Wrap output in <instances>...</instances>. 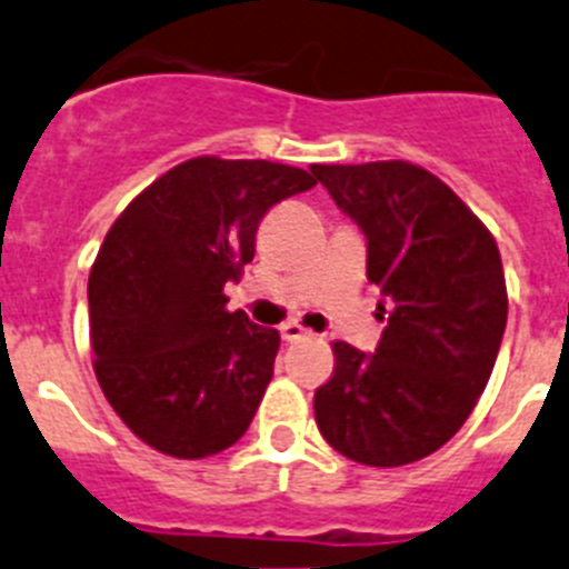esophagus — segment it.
I'll return each mask as SVG.
<instances>
[{
  "label": "esophagus",
  "instance_id": "1",
  "mask_svg": "<svg viewBox=\"0 0 569 569\" xmlns=\"http://www.w3.org/2000/svg\"><path fill=\"white\" fill-rule=\"evenodd\" d=\"M306 329L303 326L298 323V320H286L283 326H280V338L286 340V343H295V340H300V338H306Z\"/></svg>",
  "mask_w": 569,
  "mask_h": 569
}]
</instances>
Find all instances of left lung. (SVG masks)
<instances>
[{"label": "left lung", "mask_w": 569, "mask_h": 569, "mask_svg": "<svg viewBox=\"0 0 569 569\" xmlns=\"http://www.w3.org/2000/svg\"><path fill=\"white\" fill-rule=\"evenodd\" d=\"M312 174L367 234V278L392 300L375 355L332 343L315 421L358 463L421 461L463 427L496 367L507 326L496 237L447 182L407 160Z\"/></svg>", "instance_id": "obj_1"}]
</instances>
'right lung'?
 Wrapping results in <instances>:
<instances>
[{
	"label": "right lung",
	"mask_w": 569,
	"mask_h": 569,
	"mask_svg": "<svg viewBox=\"0 0 569 569\" xmlns=\"http://www.w3.org/2000/svg\"><path fill=\"white\" fill-rule=\"evenodd\" d=\"M318 186L269 160L194 157L128 202L88 278L93 372L131 432L171 458L243 438L280 349L278 329L229 312L274 202Z\"/></svg>",
	"instance_id": "add662e5"
}]
</instances>
